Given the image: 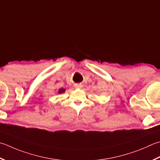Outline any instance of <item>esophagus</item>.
<instances>
[{"instance_id": "obj_1", "label": "esophagus", "mask_w": 160, "mask_h": 160, "mask_svg": "<svg viewBox=\"0 0 160 160\" xmlns=\"http://www.w3.org/2000/svg\"><path fill=\"white\" fill-rule=\"evenodd\" d=\"M76 88H78V89H80L81 87H82V84H77L76 85Z\"/></svg>"}]
</instances>
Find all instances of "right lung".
Instances as JSON below:
<instances>
[{
  "label": "right lung",
  "mask_w": 160,
  "mask_h": 160,
  "mask_svg": "<svg viewBox=\"0 0 160 160\" xmlns=\"http://www.w3.org/2000/svg\"><path fill=\"white\" fill-rule=\"evenodd\" d=\"M64 89H59V93H62V92H64Z\"/></svg>",
  "instance_id": "1"
}]
</instances>
